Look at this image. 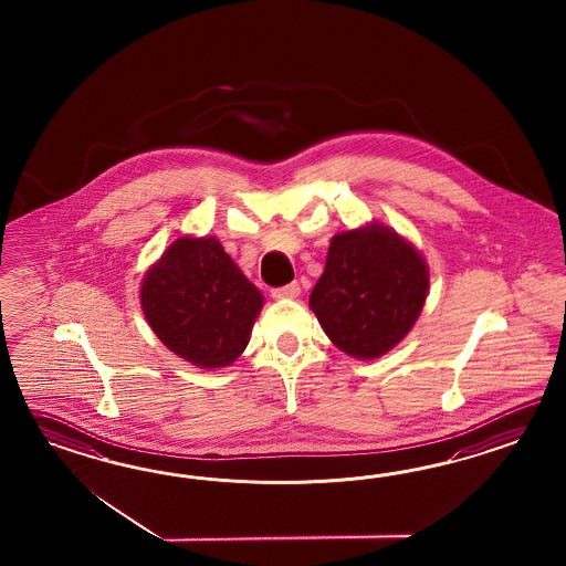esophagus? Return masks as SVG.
Returning <instances> with one entry per match:
<instances>
[{"label": "esophagus", "mask_w": 566, "mask_h": 566, "mask_svg": "<svg viewBox=\"0 0 566 566\" xmlns=\"http://www.w3.org/2000/svg\"><path fill=\"white\" fill-rule=\"evenodd\" d=\"M298 294H301L298 282H291V284H286V286H282V289H274V291H272L274 298H296Z\"/></svg>", "instance_id": "obj_1"}]
</instances>
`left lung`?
Here are the masks:
<instances>
[{"instance_id": "left-lung-1", "label": "left lung", "mask_w": 566, "mask_h": 566, "mask_svg": "<svg viewBox=\"0 0 566 566\" xmlns=\"http://www.w3.org/2000/svg\"><path fill=\"white\" fill-rule=\"evenodd\" d=\"M428 291L421 251L395 228L369 222L332 237L308 307L343 353L371 360L411 332Z\"/></svg>"}]
</instances>
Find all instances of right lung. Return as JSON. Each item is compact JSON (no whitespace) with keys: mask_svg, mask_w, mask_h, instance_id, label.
<instances>
[{"mask_svg":"<svg viewBox=\"0 0 566 566\" xmlns=\"http://www.w3.org/2000/svg\"><path fill=\"white\" fill-rule=\"evenodd\" d=\"M263 294L216 237H178L143 275L140 308L180 359L222 369L251 340Z\"/></svg>","mask_w":566,"mask_h":566,"instance_id":"obj_1","label":"right lung"}]
</instances>
